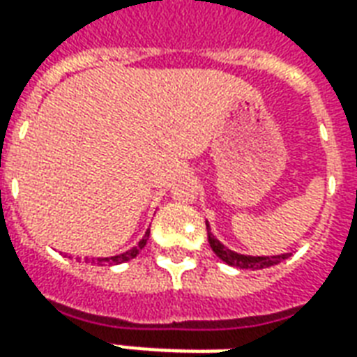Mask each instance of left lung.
Listing matches in <instances>:
<instances>
[{
    "mask_svg": "<svg viewBox=\"0 0 357 357\" xmlns=\"http://www.w3.org/2000/svg\"><path fill=\"white\" fill-rule=\"evenodd\" d=\"M206 229H208V243L212 250L216 252V256L220 260H224L227 266H233V268L239 269H264L269 268V266H275V264L283 262L289 258V255H277V256H245V255H237L233 252L229 248H225L220 241L210 233L208 222H206Z\"/></svg>",
    "mask_w": 357,
    "mask_h": 357,
    "instance_id": "1",
    "label": "left lung"
}]
</instances>
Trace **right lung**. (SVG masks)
<instances>
[{"label": "right lung", "instance_id": "obj_1", "mask_svg": "<svg viewBox=\"0 0 357 357\" xmlns=\"http://www.w3.org/2000/svg\"><path fill=\"white\" fill-rule=\"evenodd\" d=\"M149 229H147V233H145V237H143V239L139 241V243H137V247H133V248H130V250H128V252H124V255H118V256H112V258H97V260H91V262H97V264H101V262H109V264H124V262H128V260H132V258H135V256L139 255V250L143 247H145V245H147V239H149Z\"/></svg>", "mask_w": 357, "mask_h": 357}]
</instances>
